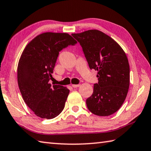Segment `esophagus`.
Wrapping results in <instances>:
<instances>
[{"label": "esophagus", "instance_id": "esophagus-1", "mask_svg": "<svg viewBox=\"0 0 151 151\" xmlns=\"http://www.w3.org/2000/svg\"><path fill=\"white\" fill-rule=\"evenodd\" d=\"M71 86H72L73 88H78V87L80 86V84H77V85H76V84H73V85H71Z\"/></svg>", "mask_w": 151, "mask_h": 151}]
</instances>
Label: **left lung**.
<instances>
[{"instance_id":"8db88e82","label":"left lung","mask_w":151,"mask_h":151,"mask_svg":"<svg viewBox=\"0 0 151 151\" xmlns=\"http://www.w3.org/2000/svg\"><path fill=\"white\" fill-rule=\"evenodd\" d=\"M72 36L82 47L89 68L97 70L98 83L86 99L88 109L98 116H109L119 109L130 83L127 57L119 45L107 34L89 30Z\"/></svg>"}]
</instances>
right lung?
Masks as SVG:
<instances>
[{
	"label": "right lung",
	"mask_w": 151,
	"mask_h": 151,
	"mask_svg": "<svg viewBox=\"0 0 151 151\" xmlns=\"http://www.w3.org/2000/svg\"><path fill=\"white\" fill-rule=\"evenodd\" d=\"M77 42L67 33L45 32L26 45L18 62L17 79L22 98L36 116L51 119L62 111L70 90L50 80L59 52Z\"/></svg>",
	"instance_id": "obj_1"
}]
</instances>
